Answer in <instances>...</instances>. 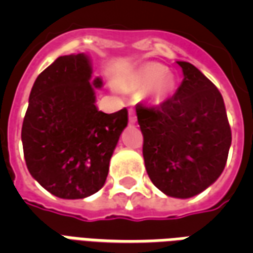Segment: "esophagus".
I'll use <instances>...</instances> for the list:
<instances>
[{
	"mask_svg": "<svg viewBox=\"0 0 253 253\" xmlns=\"http://www.w3.org/2000/svg\"><path fill=\"white\" fill-rule=\"evenodd\" d=\"M128 121H130V123H135L137 122V115H135V111L130 110L128 111Z\"/></svg>",
	"mask_w": 253,
	"mask_h": 253,
	"instance_id": "esophagus-1",
	"label": "esophagus"
}]
</instances>
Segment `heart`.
I'll list each match as a JSON object with an SVG mask.
<instances>
[{
  "label": "heart",
  "mask_w": 253,
  "mask_h": 253,
  "mask_svg": "<svg viewBox=\"0 0 253 253\" xmlns=\"http://www.w3.org/2000/svg\"><path fill=\"white\" fill-rule=\"evenodd\" d=\"M122 88L134 90H149L156 101H164L175 88V80L168 74V69L160 63L149 62L137 69L122 83Z\"/></svg>",
  "instance_id": "1"
}]
</instances>
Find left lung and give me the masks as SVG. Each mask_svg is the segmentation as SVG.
Wrapping results in <instances>:
<instances>
[{"instance_id":"1","label":"left lung","mask_w":253,"mask_h":253,"mask_svg":"<svg viewBox=\"0 0 253 253\" xmlns=\"http://www.w3.org/2000/svg\"><path fill=\"white\" fill-rule=\"evenodd\" d=\"M184 78L159 107L137 104L143 160L150 180L165 195L191 198L222 173L232 131L222 94L194 65L177 61Z\"/></svg>"}]
</instances>
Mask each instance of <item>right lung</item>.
<instances>
[{"mask_svg":"<svg viewBox=\"0 0 253 253\" xmlns=\"http://www.w3.org/2000/svg\"><path fill=\"white\" fill-rule=\"evenodd\" d=\"M88 55L57 58L31 89L21 141L27 168L52 195L83 199L104 186L110 160L127 126L126 108L104 114L96 107Z\"/></svg>","mask_w":253,"mask_h":253,"instance_id":"1","label":"right lung"}]
</instances>
